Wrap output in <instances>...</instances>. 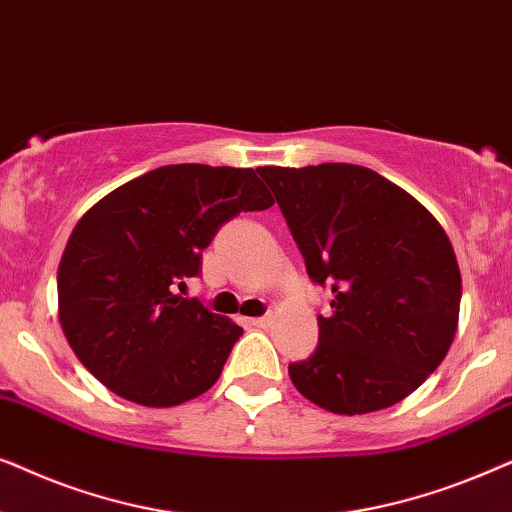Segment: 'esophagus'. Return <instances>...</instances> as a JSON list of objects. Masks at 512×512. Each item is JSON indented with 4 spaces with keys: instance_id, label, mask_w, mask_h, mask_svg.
Here are the masks:
<instances>
[{
    "instance_id": "obj_1",
    "label": "esophagus",
    "mask_w": 512,
    "mask_h": 512,
    "mask_svg": "<svg viewBox=\"0 0 512 512\" xmlns=\"http://www.w3.org/2000/svg\"><path fill=\"white\" fill-rule=\"evenodd\" d=\"M270 324V317H254L249 319V326H256V328H265Z\"/></svg>"
}]
</instances>
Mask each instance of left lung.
<instances>
[{
  "instance_id": "8db88e82",
  "label": "left lung",
  "mask_w": 512,
  "mask_h": 512,
  "mask_svg": "<svg viewBox=\"0 0 512 512\" xmlns=\"http://www.w3.org/2000/svg\"><path fill=\"white\" fill-rule=\"evenodd\" d=\"M275 193L312 282L331 286L319 345L291 363L293 387L335 415L410 396L445 359L461 275L450 237L424 205L368 167H256Z\"/></svg>"
}]
</instances>
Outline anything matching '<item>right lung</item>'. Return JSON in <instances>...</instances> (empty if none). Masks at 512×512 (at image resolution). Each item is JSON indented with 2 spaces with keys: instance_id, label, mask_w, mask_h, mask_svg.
Here are the masks:
<instances>
[{
  "instance_id": "obj_1",
  "label": "right lung",
  "mask_w": 512,
  "mask_h": 512,
  "mask_svg": "<svg viewBox=\"0 0 512 512\" xmlns=\"http://www.w3.org/2000/svg\"><path fill=\"white\" fill-rule=\"evenodd\" d=\"M275 205L251 167L165 165L88 209L58 268V317L79 361L125 401L172 408L219 380L242 328L177 296L240 212Z\"/></svg>"
}]
</instances>
